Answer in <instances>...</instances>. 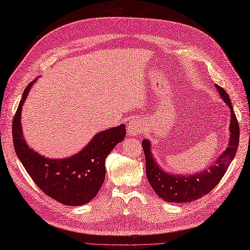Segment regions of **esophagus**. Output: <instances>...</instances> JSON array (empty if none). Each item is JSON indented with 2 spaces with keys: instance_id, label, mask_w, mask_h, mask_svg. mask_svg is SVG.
Instances as JSON below:
<instances>
[{
  "instance_id": "1",
  "label": "esophagus",
  "mask_w": 250,
  "mask_h": 250,
  "mask_svg": "<svg viewBox=\"0 0 250 250\" xmlns=\"http://www.w3.org/2000/svg\"><path fill=\"white\" fill-rule=\"evenodd\" d=\"M145 130V127H144V124L141 123V122L139 121H131L130 123L128 124V127H127V133L130 137H136L138 136L139 133H141Z\"/></svg>"
}]
</instances>
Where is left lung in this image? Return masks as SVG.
<instances>
[{
	"mask_svg": "<svg viewBox=\"0 0 250 250\" xmlns=\"http://www.w3.org/2000/svg\"><path fill=\"white\" fill-rule=\"evenodd\" d=\"M216 89L224 102L230 108V139L227 148L223 151L220 158L208 168L194 175H174L164 172L155 161L150 151V142L143 140L142 147L146 161V176L151 188L163 200L168 203H190L207 195L214 188L224 177L231 161L236 154L240 140V127L232 105L227 94L222 87L215 84Z\"/></svg>",
	"mask_w": 250,
	"mask_h": 250,
	"instance_id": "left-lung-1",
	"label": "left lung"
}]
</instances>
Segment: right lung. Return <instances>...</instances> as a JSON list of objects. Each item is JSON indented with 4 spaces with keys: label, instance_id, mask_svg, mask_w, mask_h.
<instances>
[{
    "label": "right lung",
    "instance_id": "obj_1",
    "mask_svg": "<svg viewBox=\"0 0 250 250\" xmlns=\"http://www.w3.org/2000/svg\"><path fill=\"white\" fill-rule=\"evenodd\" d=\"M35 81L24 90L22 100L13 121V140L16 154L22 166L40 190L46 195L65 206H82L92 200L104 184L105 160L114 146L123 141L125 125L103 130L93 137L90 143L78 154L50 159L36 153L23 138L21 112Z\"/></svg>",
    "mask_w": 250,
    "mask_h": 250
}]
</instances>
